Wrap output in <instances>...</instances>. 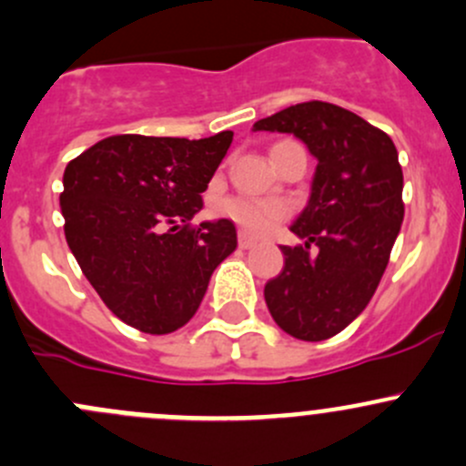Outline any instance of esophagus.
Listing matches in <instances>:
<instances>
[{
  "instance_id": "esophagus-1",
  "label": "esophagus",
  "mask_w": 466,
  "mask_h": 466,
  "mask_svg": "<svg viewBox=\"0 0 466 466\" xmlns=\"http://www.w3.org/2000/svg\"><path fill=\"white\" fill-rule=\"evenodd\" d=\"M238 246H241L243 250H250V248L257 246V238H252L250 234L241 232V234H238Z\"/></svg>"
}]
</instances>
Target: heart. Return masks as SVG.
Masks as SVG:
<instances>
[{"instance_id": "heart-1", "label": "heart", "mask_w": 466, "mask_h": 466, "mask_svg": "<svg viewBox=\"0 0 466 466\" xmlns=\"http://www.w3.org/2000/svg\"><path fill=\"white\" fill-rule=\"evenodd\" d=\"M279 146V144H277ZM223 216L241 225L250 234H266L275 223L286 216V205L281 200H250L229 198L220 205Z\"/></svg>"}]
</instances>
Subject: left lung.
<instances>
[{"instance_id":"1","label":"left lung","mask_w":466,"mask_h":466,"mask_svg":"<svg viewBox=\"0 0 466 466\" xmlns=\"http://www.w3.org/2000/svg\"><path fill=\"white\" fill-rule=\"evenodd\" d=\"M255 133L295 135L318 159L311 194L281 246L284 268L263 289L272 320L299 340L336 336L377 290L403 223V173L392 139L324 101L259 119Z\"/></svg>"}]
</instances>
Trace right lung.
<instances>
[{"label":"right lung","mask_w":466,"mask_h":466,"mask_svg":"<svg viewBox=\"0 0 466 466\" xmlns=\"http://www.w3.org/2000/svg\"><path fill=\"white\" fill-rule=\"evenodd\" d=\"M115 135L67 164L60 209L83 275L119 320L162 336L185 327L211 272L237 250L232 220H189L232 144Z\"/></svg>","instance_id":"obj_1"}]
</instances>
